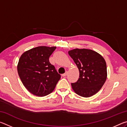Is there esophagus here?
Masks as SVG:
<instances>
[{
    "instance_id": "obj_1",
    "label": "esophagus",
    "mask_w": 127,
    "mask_h": 127,
    "mask_svg": "<svg viewBox=\"0 0 127 127\" xmlns=\"http://www.w3.org/2000/svg\"><path fill=\"white\" fill-rule=\"evenodd\" d=\"M67 74H68V72H65V73H64V74H62V76H63V77H65L66 75H67Z\"/></svg>"
}]
</instances>
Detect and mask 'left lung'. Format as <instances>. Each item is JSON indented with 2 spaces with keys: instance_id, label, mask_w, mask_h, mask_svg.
I'll use <instances>...</instances> for the list:
<instances>
[{
  "instance_id": "8db88e82",
  "label": "left lung",
  "mask_w": 127,
  "mask_h": 127,
  "mask_svg": "<svg viewBox=\"0 0 127 127\" xmlns=\"http://www.w3.org/2000/svg\"><path fill=\"white\" fill-rule=\"evenodd\" d=\"M79 72L76 82L71 83L75 93L89 97L100 91L107 78L106 63L101 55L87 49H74L68 51Z\"/></svg>"
}]
</instances>
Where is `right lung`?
<instances>
[{"label": "right lung", "mask_w": 127, "mask_h": 127, "mask_svg": "<svg viewBox=\"0 0 127 127\" xmlns=\"http://www.w3.org/2000/svg\"><path fill=\"white\" fill-rule=\"evenodd\" d=\"M57 47L40 46L26 51L21 55L17 71L28 91L34 95L43 97L55 89L61 75L49 58Z\"/></svg>", "instance_id": "1"}]
</instances>
